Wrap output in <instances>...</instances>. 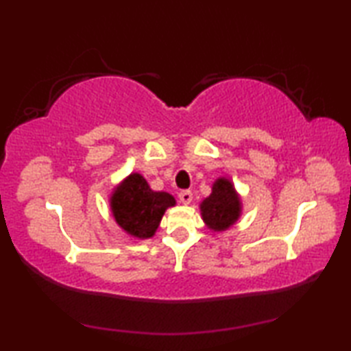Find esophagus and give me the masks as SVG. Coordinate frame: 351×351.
Listing matches in <instances>:
<instances>
[{
  "label": "esophagus",
  "mask_w": 351,
  "mask_h": 351,
  "mask_svg": "<svg viewBox=\"0 0 351 351\" xmlns=\"http://www.w3.org/2000/svg\"><path fill=\"white\" fill-rule=\"evenodd\" d=\"M178 197H180V201L182 204H190L193 199V193L190 192V190H181Z\"/></svg>",
  "instance_id": "obj_1"
}]
</instances>
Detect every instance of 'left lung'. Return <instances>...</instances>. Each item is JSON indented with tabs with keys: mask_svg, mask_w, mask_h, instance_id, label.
Returning <instances> with one entry per match:
<instances>
[{
	"mask_svg": "<svg viewBox=\"0 0 351 351\" xmlns=\"http://www.w3.org/2000/svg\"><path fill=\"white\" fill-rule=\"evenodd\" d=\"M199 210L207 228L215 232H223L235 224L241 215V199L234 184L228 178H218L212 193L199 204Z\"/></svg>",
	"mask_w": 351,
	"mask_h": 351,
	"instance_id": "1",
	"label": "left lung"
}]
</instances>
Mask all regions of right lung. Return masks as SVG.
Returning <instances> with one entry per match:
<instances>
[{
	"mask_svg": "<svg viewBox=\"0 0 351 351\" xmlns=\"http://www.w3.org/2000/svg\"><path fill=\"white\" fill-rule=\"evenodd\" d=\"M176 201L167 192H154L139 173L127 176L114 189L110 206L116 223L134 239H152L164 212Z\"/></svg>",
	"mask_w": 351,
	"mask_h": 351,
	"instance_id": "obj_1",
	"label": "right lung"
}]
</instances>
